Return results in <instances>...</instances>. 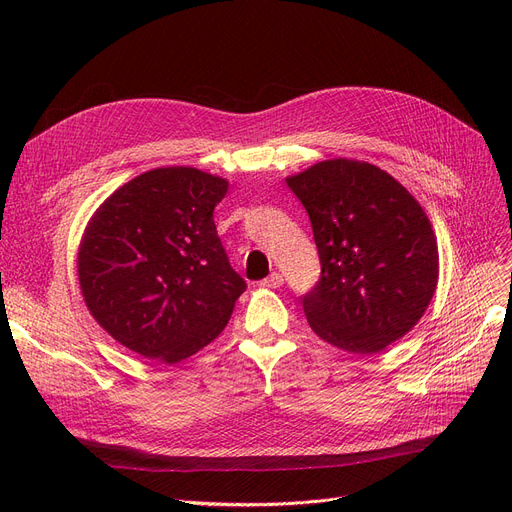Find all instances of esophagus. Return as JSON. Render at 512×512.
I'll return each instance as SVG.
<instances>
[{
	"label": "esophagus",
	"mask_w": 512,
	"mask_h": 512,
	"mask_svg": "<svg viewBox=\"0 0 512 512\" xmlns=\"http://www.w3.org/2000/svg\"><path fill=\"white\" fill-rule=\"evenodd\" d=\"M282 282H284L282 274L274 272V274H272L270 278H265V280H261V286H263V288H280V286H282Z\"/></svg>",
	"instance_id": "obj_1"
}]
</instances>
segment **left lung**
Returning a JSON list of instances; mask_svg holds the SVG:
<instances>
[{
  "mask_svg": "<svg viewBox=\"0 0 512 512\" xmlns=\"http://www.w3.org/2000/svg\"><path fill=\"white\" fill-rule=\"evenodd\" d=\"M305 205L321 261L303 297L311 330L353 355H375L409 334L432 303L438 240L419 201L359 159H326L286 178Z\"/></svg>",
  "mask_w": 512,
  "mask_h": 512,
  "instance_id": "8db88e82",
  "label": "left lung"
}]
</instances>
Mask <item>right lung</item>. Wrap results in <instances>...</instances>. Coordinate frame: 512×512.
I'll use <instances>...</instances> for the list:
<instances>
[{"label":"right lung","mask_w":512,"mask_h":512,"mask_svg":"<svg viewBox=\"0 0 512 512\" xmlns=\"http://www.w3.org/2000/svg\"><path fill=\"white\" fill-rule=\"evenodd\" d=\"M226 193L222 176L155 168L91 215L76 257L80 292L97 324L128 351L176 365L226 328L247 288L213 222Z\"/></svg>","instance_id":"1"}]
</instances>
